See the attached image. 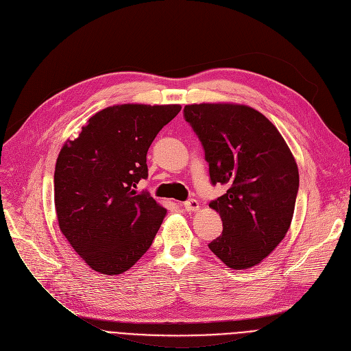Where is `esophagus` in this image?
Masks as SVG:
<instances>
[{
	"label": "esophagus",
	"mask_w": 351,
	"mask_h": 351,
	"mask_svg": "<svg viewBox=\"0 0 351 351\" xmlns=\"http://www.w3.org/2000/svg\"><path fill=\"white\" fill-rule=\"evenodd\" d=\"M183 208H185L186 212H197L199 210V202L196 199H189L183 204Z\"/></svg>",
	"instance_id": "34e87169"
}]
</instances>
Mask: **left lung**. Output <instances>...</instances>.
<instances>
[{
	"label": "left lung",
	"mask_w": 351,
	"mask_h": 351,
	"mask_svg": "<svg viewBox=\"0 0 351 351\" xmlns=\"http://www.w3.org/2000/svg\"><path fill=\"white\" fill-rule=\"evenodd\" d=\"M205 151L212 185H226L212 200L223 232L209 249L230 269L259 265L286 236L296 205L299 169L280 132L246 105L193 104L183 109Z\"/></svg>",
	"instance_id": "obj_1"
}]
</instances>
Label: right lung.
Segmentation results:
<instances>
[{"instance_id": "right-lung-1", "label": "right lung", "mask_w": 351, "mask_h": 351, "mask_svg": "<svg viewBox=\"0 0 351 351\" xmlns=\"http://www.w3.org/2000/svg\"><path fill=\"white\" fill-rule=\"evenodd\" d=\"M179 110L180 105L109 106L62 146L53 173L60 229L95 271L123 273L151 247L166 209L136 185L147 178L151 143Z\"/></svg>"}]
</instances>
